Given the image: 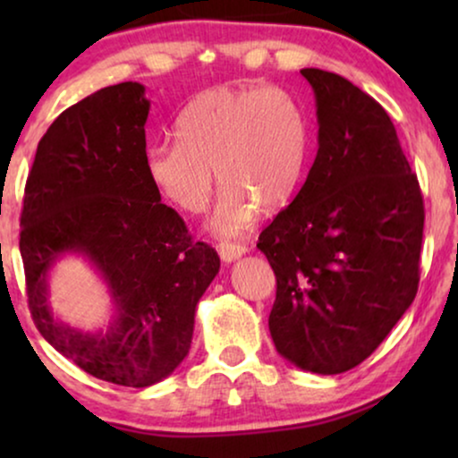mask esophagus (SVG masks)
<instances>
[{
    "label": "esophagus",
    "instance_id": "obj_1",
    "mask_svg": "<svg viewBox=\"0 0 458 458\" xmlns=\"http://www.w3.org/2000/svg\"><path fill=\"white\" fill-rule=\"evenodd\" d=\"M246 252H248V248L242 246V243H231V242L218 243V254H221L223 262H233L237 259H242Z\"/></svg>",
    "mask_w": 458,
    "mask_h": 458
}]
</instances>
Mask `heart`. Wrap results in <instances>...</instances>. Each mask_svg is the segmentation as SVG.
<instances>
[{
    "instance_id": "obj_1",
    "label": "heart",
    "mask_w": 458,
    "mask_h": 458,
    "mask_svg": "<svg viewBox=\"0 0 458 458\" xmlns=\"http://www.w3.org/2000/svg\"><path fill=\"white\" fill-rule=\"evenodd\" d=\"M177 135L148 146V177L174 206L198 215L218 174L225 191L210 227L221 235L246 231L259 206H285L302 177L304 118L279 87L206 89L179 114Z\"/></svg>"
}]
</instances>
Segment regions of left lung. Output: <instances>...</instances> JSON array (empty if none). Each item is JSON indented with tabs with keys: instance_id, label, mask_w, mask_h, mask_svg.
<instances>
[{
	"instance_id": "1",
	"label": "left lung",
	"mask_w": 458,
	"mask_h": 458,
	"mask_svg": "<svg viewBox=\"0 0 458 458\" xmlns=\"http://www.w3.org/2000/svg\"><path fill=\"white\" fill-rule=\"evenodd\" d=\"M300 74L315 93L318 149L259 237L277 277L268 329L292 365L337 375L371 356L415 300L425 212L386 110L340 74Z\"/></svg>"
}]
</instances>
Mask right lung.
<instances>
[{"mask_svg":"<svg viewBox=\"0 0 458 458\" xmlns=\"http://www.w3.org/2000/svg\"><path fill=\"white\" fill-rule=\"evenodd\" d=\"M148 114L146 87L133 81L62 112L37 146L21 216L37 329L85 373L127 387L158 384L183 362L198 302L221 268L148 177ZM68 255L85 258L109 287L106 330L53 315L48 273Z\"/></svg>","mask_w":458,"mask_h":458,"instance_id":"add662e5","label":"right lung"}]
</instances>
